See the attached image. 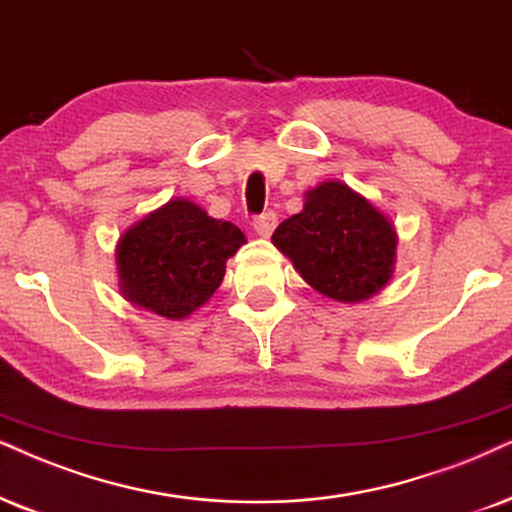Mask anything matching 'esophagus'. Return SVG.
I'll return each instance as SVG.
<instances>
[{
    "mask_svg": "<svg viewBox=\"0 0 512 512\" xmlns=\"http://www.w3.org/2000/svg\"><path fill=\"white\" fill-rule=\"evenodd\" d=\"M276 224H278V217L274 210L262 212V215H257L255 219H252V229H255L257 236H262V238H269L271 231L276 229Z\"/></svg>",
    "mask_w": 512,
    "mask_h": 512,
    "instance_id": "obj_1",
    "label": "esophagus"
}]
</instances>
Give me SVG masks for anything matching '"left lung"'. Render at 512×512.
Listing matches in <instances>:
<instances>
[{
	"mask_svg": "<svg viewBox=\"0 0 512 512\" xmlns=\"http://www.w3.org/2000/svg\"><path fill=\"white\" fill-rule=\"evenodd\" d=\"M271 241L309 286L338 302L368 300L394 271L390 219L342 181L304 193L300 215L278 224Z\"/></svg>",
	"mask_w": 512,
	"mask_h": 512,
	"instance_id": "1",
	"label": "left lung"
}]
</instances>
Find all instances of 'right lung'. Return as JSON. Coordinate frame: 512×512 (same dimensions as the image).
I'll return each mask as SVG.
<instances>
[{
	"label": "right lung",
	"instance_id": "obj_1",
	"mask_svg": "<svg viewBox=\"0 0 512 512\" xmlns=\"http://www.w3.org/2000/svg\"><path fill=\"white\" fill-rule=\"evenodd\" d=\"M243 243L236 224L174 198L120 238L115 262L122 295L163 319H186L210 300L222 283L226 260Z\"/></svg>",
	"mask_w": 512,
	"mask_h": 512
}]
</instances>
